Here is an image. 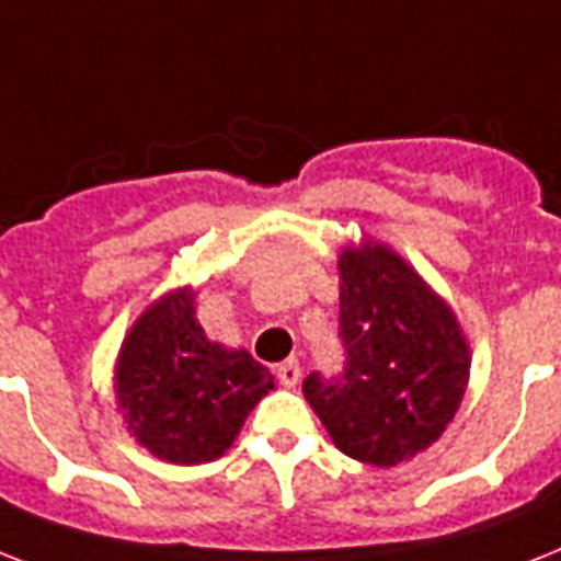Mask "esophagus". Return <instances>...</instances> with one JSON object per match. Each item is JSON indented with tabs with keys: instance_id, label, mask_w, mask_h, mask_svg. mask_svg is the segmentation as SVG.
I'll return each instance as SVG.
<instances>
[{
	"instance_id": "1",
	"label": "esophagus",
	"mask_w": 561,
	"mask_h": 561,
	"mask_svg": "<svg viewBox=\"0 0 561 561\" xmlns=\"http://www.w3.org/2000/svg\"><path fill=\"white\" fill-rule=\"evenodd\" d=\"M276 377H279V383L285 386V389H294L296 383H299V377H302V366H299V359H285L279 368H276Z\"/></svg>"
}]
</instances>
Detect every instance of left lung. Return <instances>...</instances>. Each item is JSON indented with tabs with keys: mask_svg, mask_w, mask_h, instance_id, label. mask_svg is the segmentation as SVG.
Here are the masks:
<instances>
[{
	"mask_svg": "<svg viewBox=\"0 0 561 561\" xmlns=\"http://www.w3.org/2000/svg\"><path fill=\"white\" fill-rule=\"evenodd\" d=\"M343 377L302 383L334 446L368 467H398L444 435L470 383L472 352L453 305L398 250L375 239L343 244Z\"/></svg>",
	"mask_w": 561,
	"mask_h": 561,
	"instance_id": "8db88e82",
	"label": "left lung"
}]
</instances>
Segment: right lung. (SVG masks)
I'll return each instance as SVG.
<instances>
[{
    "mask_svg": "<svg viewBox=\"0 0 561 561\" xmlns=\"http://www.w3.org/2000/svg\"><path fill=\"white\" fill-rule=\"evenodd\" d=\"M193 285L158 296L117 352L112 389L126 432L161 461L207 463L233 446L244 417L273 389L248 348L204 334Z\"/></svg>",
    "mask_w": 561,
    "mask_h": 561,
    "instance_id": "add662e5",
    "label": "right lung"
}]
</instances>
